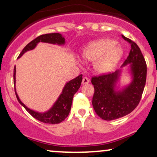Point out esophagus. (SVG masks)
I'll return each instance as SVG.
<instances>
[{
	"label": "esophagus",
	"instance_id": "esophagus-1",
	"mask_svg": "<svg viewBox=\"0 0 157 157\" xmlns=\"http://www.w3.org/2000/svg\"><path fill=\"white\" fill-rule=\"evenodd\" d=\"M89 82V80L88 77H84L83 78H82V84H88Z\"/></svg>",
	"mask_w": 157,
	"mask_h": 157
}]
</instances>
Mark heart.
<instances>
[{
    "label": "heart",
    "instance_id": "obj_1",
    "mask_svg": "<svg viewBox=\"0 0 157 157\" xmlns=\"http://www.w3.org/2000/svg\"><path fill=\"white\" fill-rule=\"evenodd\" d=\"M122 49L116 41L102 40L91 43L82 52L86 61H95L94 68L100 74L111 71L122 56Z\"/></svg>",
    "mask_w": 157,
    "mask_h": 157
}]
</instances>
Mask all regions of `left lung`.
Returning <instances> with one entry per match:
<instances>
[{
  "label": "left lung",
  "mask_w": 157,
  "mask_h": 157,
  "mask_svg": "<svg viewBox=\"0 0 157 157\" xmlns=\"http://www.w3.org/2000/svg\"><path fill=\"white\" fill-rule=\"evenodd\" d=\"M131 45V50L122 66L131 64L133 80L122 91H115L120 71L91 77L94 88L92 105L95 112L104 120H113L132 112L140 103L146 82L147 65L137 44L122 35Z\"/></svg>",
  "instance_id": "left-lung-1"
}]
</instances>
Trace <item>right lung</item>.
I'll return each instance as SVG.
<instances>
[{"instance_id":"right-lung-1","label":"right lung","mask_w":157,"mask_h":157,"mask_svg":"<svg viewBox=\"0 0 157 157\" xmlns=\"http://www.w3.org/2000/svg\"><path fill=\"white\" fill-rule=\"evenodd\" d=\"M39 42H44V43H48V44H59L63 45L65 44V39L62 35L59 33H50L46 34V35H40L31 42L29 43L28 44L23 48L22 52H21L18 56V58L21 57L25 52L29 50L33 49L37 46V44ZM15 66L14 68V84L15 85ZM82 80V75H79L76 78L73 79V80H70L69 82H67L63 90L62 93L57 99V100L54 104L53 107L49 111L45 113H38L36 111H32V110L28 109L22 102L19 99L17 96V93H16V90L15 89L16 97H17V100L22 105L25 109L28 111L30 114L35 118L36 120H39V121L44 122V123L48 124H57L60 122H63V120L68 117V113L70 112L71 107V103H72L73 97L75 94L77 92V90L80 89L81 82Z\"/></svg>"}]
</instances>
